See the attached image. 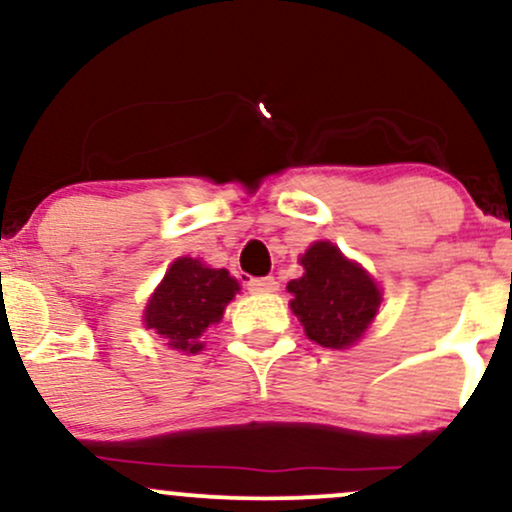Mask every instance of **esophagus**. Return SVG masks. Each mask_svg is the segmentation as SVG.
I'll return each mask as SVG.
<instances>
[{
  "instance_id": "34e87169",
  "label": "esophagus",
  "mask_w": 512,
  "mask_h": 512,
  "mask_svg": "<svg viewBox=\"0 0 512 512\" xmlns=\"http://www.w3.org/2000/svg\"><path fill=\"white\" fill-rule=\"evenodd\" d=\"M276 289H279V286H276L274 276H252V279H248L250 293H272Z\"/></svg>"
}]
</instances>
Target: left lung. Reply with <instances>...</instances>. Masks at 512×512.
Wrapping results in <instances>:
<instances>
[{"instance_id": "obj_1", "label": "left lung", "mask_w": 512, "mask_h": 512, "mask_svg": "<svg viewBox=\"0 0 512 512\" xmlns=\"http://www.w3.org/2000/svg\"><path fill=\"white\" fill-rule=\"evenodd\" d=\"M305 274L293 279L291 310L303 322L305 334L327 349H346L361 339L380 305L375 281L339 252L337 245H310L301 257Z\"/></svg>"}]
</instances>
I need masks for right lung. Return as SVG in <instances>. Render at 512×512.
<instances>
[{
  "mask_svg": "<svg viewBox=\"0 0 512 512\" xmlns=\"http://www.w3.org/2000/svg\"><path fill=\"white\" fill-rule=\"evenodd\" d=\"M236 291L238 281L226 269H211L192 257H180L146 305L144 322L168 339L170 349L197 354L202 351V332L221 320Z\"/></svg>",
  "mask_w": 512,
  "mask_h": 512,
  "instance_id": "obj_1",
  "label": "right lung"
}]
</instances>
